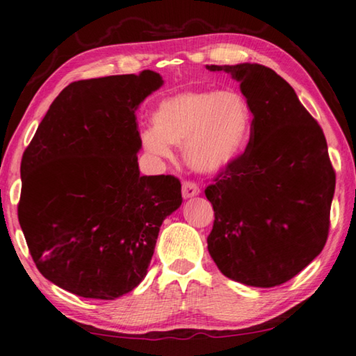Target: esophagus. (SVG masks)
I'll use <instances>...</instances> for the list:
<instances>
[{"instance_id":"34e87169","label":"esophagus","mask_w":356,"mask_h":356,"mask_svg":"<svg viewBox=\"0 0 356 356\" xmlns=\"http://www.w3.org/2000/svg\"><path fill=\"white\" fill-rule=\"evenodd\" d=\"M181 194H183V199L188 200L192 199V197H197L200 194V189L199 186L195 183H191V181H184L183 183V188H181Z\"/></svg>"}]
</instances>
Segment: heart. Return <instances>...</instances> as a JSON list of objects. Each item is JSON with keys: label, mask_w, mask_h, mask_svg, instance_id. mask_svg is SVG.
I'll return each mask as SVG.
<instances>
[{"label": "heart", "mask_w": 356, "mask_h": 356, "mask_svg": "<svg viewBox=\"0 0 356 356\" xmlns=\"http://www.w3.org/2000/svg\"><path fill=\"white\" fill-rule=\"evenodd\" d=\"M153 127L142 134L143 148L161 157L184 147L188 165L219 173L241 159L254 131V115L236 91H186L157 104Z\"/></svg>", "instance_id": "heart-1"}]
</instances>
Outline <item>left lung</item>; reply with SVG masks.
I'll use <instances>...</instances> for the list:
<instances>
[{"instance_id":"8db88e82","label":"left lung","mask_w":356,"mask_h":356,"mask_svg":"<svg viewBox=\"0 0 356 356\" xmlns=\"http://www.w3.org/2000/svg\"><path fill=\"white\" fill-rule=\"evenodd\" d=\"M207 69L240 81L254 115L248 151L205 189L214 208L209 255L232 281L275 287L305 270L328 236L336 175L323 131L273 69Z\"/></svg>"}]
</instances>
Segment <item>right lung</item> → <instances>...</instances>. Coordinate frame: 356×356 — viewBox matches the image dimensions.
<instances>
[{
    "instance_id": "1",
    "label": "right lung",
    "mask_w": 356,
    "mask_h": 356,
    "mask_svg": "<svg viewBox=\"0 0 356 356\" xmlns=\"http://www.w3.org/2000/svg\"><path fill=\"white\" fill-rule=\"evenodd\" d=\"M154 71L74 81L51 102L22 161L19 220L38 270L74 295L115 300L148 273L181 183L140 175L136 112Z\"/></svg>"
}]
</instances>
